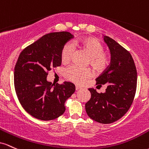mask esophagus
Here are the masks:
<instances>
[{"label": "esophagus", "mask_w": 149, "mask_h": 149, "mask_svg": "<svg viewBox=\"0 0 149 149\" xmlns=\"http://www.w3.org/2000/svg\"><path fill=\"white\" fill-rule=\"evenodd\" d=\"M81 88V86H78V85H76V86H75V89H76L77 91H78V90H80Z\"/></svg>", "instance_id": "1"}]
</instances>
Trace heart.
<instances>
[{
	"label": "heart",
	"mask_w": 149,
	"mask_h": 149,
	"mask_svg": "<svg viewBox=\"0 0 149 149\" xmlns=\"http://www.w3.org/2000/svg\"><path fill=\"white\" fill-rule=\"evenodd\" d=\"M74 48H77L88 56V64L97 72H103L111 64V55L103 51V44L96 38L83 37L72 43H66L61 51V61L63 64H68L71 60ZM92 76L90 69H83L77 66H71L66 70L65 77L73 82L82 84Z\"/></svg>",
	"instance_id": "heart-1"
}]
</instances>
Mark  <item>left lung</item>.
I'll list each match as a JSON object with an SVG mask.
<instances>
[{
  "mask_svg": "<svg viewBox=\"0 0 149 149\" xmlns=\"http://www.w3.org/2000/svg\"><path fill=\"white\" fill-rule=\"evenodd\" d=\"M104 41L111 51V63L96 81V84H107L108 86L105 93L88 88L91 98L85 104V109L92 120L110 124L124 116L132 104L137 73L132 56L127 50L108 36H105Z\"/></svg>",
  "mask_w": 149,
  "mask_h": 149,
  "instance_id": "8db88e82",
  "label": "left lung"
}]
</instances>
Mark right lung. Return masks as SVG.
Returning a JSON list of instances; mask_svg holds the SVG:
<instances>
[{"label": "right lung", "instance_id": "add662e5", "mask_svg": "<svg viewBox=\"0 0 149 149\" xmlns=\"http://www.w3.org/2000/svg\"><path fill=\"white\" fill-rule=\"evenodd\" d=\"M73 38L68 31L47 34L19 54L14 72L15 92L23 108L36 119L52 120L65 111V103L75 91L72 83L52 84L50 70L61 66V51Z\"/></svg>", "mask_w": 149, "mask_h": 149}]
</instances>
